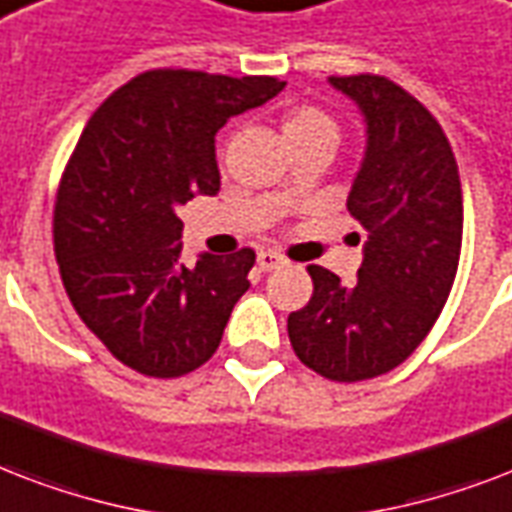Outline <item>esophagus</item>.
<instances>
[{"label":"esophagus","mask_w":512,"mask_h":512,"mask_svg":"<svg viewBox=\"0 0 512 512\" xmlns=\"http://www.w3.org/2000/svg\"><path fill=\"white\" fill-rule=\"evenodd\" d=\"M256 264H259L261 272H272V269L285 267L288 261H285L283 256H280V253H275V251H261L259 256H256Z\"/></svg>","instance_id":"obj_1"}]
</instances>
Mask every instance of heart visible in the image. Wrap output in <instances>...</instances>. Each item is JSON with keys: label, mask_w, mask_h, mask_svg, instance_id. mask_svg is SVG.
Returning a JSON list of instances; mask_svg holds the SVG:
<instances>
[{"label": "heart", "mask_w": 512, "mask_h": 512, "mask_svg": "<svg viewBox=\"0 0 512 512\" xmlns=\"http://www.w3.org/2000/svg\"><path fill=\"white\" fill-rule=\"evenodd\" d=\"M283 133L288 141H307V138H331L339 141V125L334 117L320 112L315 106H299L285 114Z\"/></svg>", "instance_id": "b5f03b06"}]
</instances>
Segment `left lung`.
Masks as SVG:
<instances>
[{
    "label": "left lung",
    "mask_w": 512,
    "mask_h": 512,
    "mask_svg": "<svg viewBox=\"0 0 512 512\" xmlns=\"http://www.w3.org/2000/svg\"><path fill=\"white\" fill-rule=\"evenodd\" d=\"M328 82L366 122L347 211L368 240L352 285L307 267L315 291L288 315V339L320 376L363 382L400 366L441 315L462 251V184L449 138L414 95L376 74Z\"/></svg>",
    "instance_id": "left-lung-1"
}]
</instances>
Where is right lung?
Here are the masks:
<instances>
[{"label":"right lung","instance_id":"obj_1","mask_svg":"<svg viewBox=\"0 0 512 512\" xmlns=\"http://www.w3.org/2000/svg\"><path fill=\"white\" fill-rule=\"evenodd\" d=\"M275 77L154 69L114 90L82 130L53 216L74 310L114 358L154 379L200 368L251 288V248L181 264L178 205L216 194V133L275 98Z\"/></svg>","mask_w":512,"mask_h":512}]
</instances>
